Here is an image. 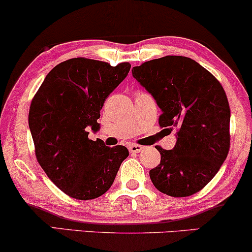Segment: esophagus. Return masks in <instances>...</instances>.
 Instances as JSON below:
<instances>
[{"instance_id":"esophagus-1","label":"esophagus","mask_w":252,"mask_h":252,"mask_svg":"<svg viewBox=\"0 0 252 252\" xmlns=\"http://www.w3.org/2000/svg\"><path fill=\"white\" fill-rule=\"evenodd\" d=\"M144 150V147L140 145H135V144H131L128 146V151L129 153H139V152H141Z\"/></svg>"}]
</instances>
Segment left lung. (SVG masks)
I'll use <instances>...</instances> for the list:
<instances>
[{
  "instance_id": "left-lung-1",
  "label": "left lung",
  "mask_w": 252,
  "mask_h": 252,
  "mask_svg": "<svg viewBox=\"0 0 252 252\" xmlns=\"http://www.w3.org/2000/svg\"><path fill=\"white\" fill-rule=\"evenodd\" d=\"M133 77L157 100L161 128H178L173 150L157 146L161 161L150 170L154 187L190 196L212 181L230 148V107L224 89L190 58L166 56L134 66Z\"/></svg>"
}]
</instances>
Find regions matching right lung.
Returning <instances> with one entry per match:
<instances>
[{
	"instance_id": "right-lung-1",
	"label": "right lung",
	"mask_w": 252,
	"mask_h": 252,
	"mask_svg": "<svg viewBox=\"0 0 252 252\" xmlns=\"http://www.w3.org/2000/svg\"><path fill=\"white\" fill-rule=\"evenodd\" d=\"M129 63L78 57L62 62L46 74L31 100L29 127L36 159L48 178L76 200H92L111 188L125 146L107 147L89 139L111 92L125 79Z\"/></svg>"
}]
</instances>
